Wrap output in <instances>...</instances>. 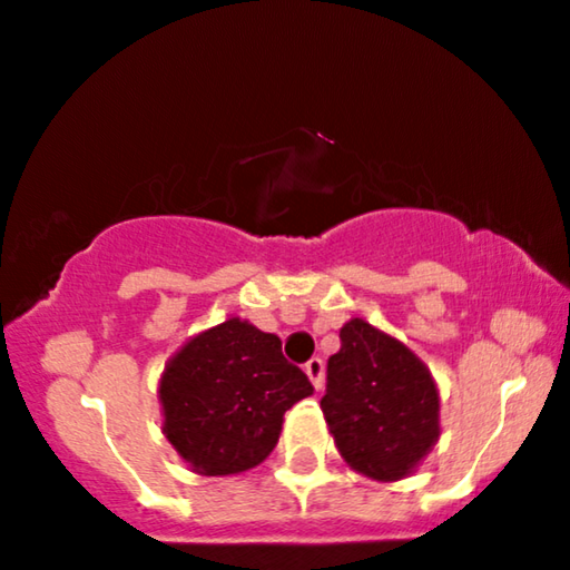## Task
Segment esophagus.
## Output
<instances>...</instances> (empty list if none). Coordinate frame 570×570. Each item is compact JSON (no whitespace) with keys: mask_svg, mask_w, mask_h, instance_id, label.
<instances>
[{"mask_svg":"<svg viewBox=\"0 0 570 570\" xmlns=\"http://www.w3.org/2000/svg\"><path fill=\"white\" fill-rule=\"evenodd\" d=\"M305 373H307V379L313 381L315 389H323V360H321V357L307 360V363H305Z\"/></svg>","mask_w":570,"mask_h":570,"instance_id":"34e87169","label":"esophagus"}]
</instances>
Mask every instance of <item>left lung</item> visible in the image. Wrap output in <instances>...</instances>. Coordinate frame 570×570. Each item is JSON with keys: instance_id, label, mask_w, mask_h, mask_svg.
Masks as SVG:
<instances>
[{"instance_id": "left-lung-1", "label": "left lung", "mask_w": 570, "mask_h": 570, "mask_svg": "<svg viewBox=\"0 0 570 570\" xmlns=\"http://www.w3.org/2000/svg\"><path fill=\"white\" fill-rule=\"evenodd\" d=\"M328 357L321 410L338 455L373 481L415 471L439 439V392L423 360L400 338L352 318Z\"/></svg>"}]
</instances>
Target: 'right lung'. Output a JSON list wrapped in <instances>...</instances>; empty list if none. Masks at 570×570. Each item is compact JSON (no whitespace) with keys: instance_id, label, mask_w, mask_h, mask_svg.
<instances>
[{"instance_id":"1","label":"right lung","mask_w":570,"mask_h":570,"mask_svg":"<svg viewBox=\"0 0 570 570\" xmlns=\"http://www.w3.org/2000/svg\"><path fill=\"white\" fill-rule=\"evenodd\" d=\"M163 434L194 473L232 476L271 455L284 413L313 394L281 338L228 318L191 336L160 379Z\"/></svg>"}]
</instances>
